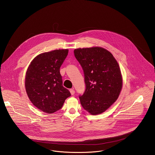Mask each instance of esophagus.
Returning <instances> with one entry per match:
<instances>
[{
	"mask_svg": "<svg viewBox=\"0 0 155 155\" xmlns=\"http://www.w3.org/2000/svg\"><path fill=\"white\" fill-rule=\"evenodd\" d=\"M70 93H71V94L72 95H74V94H75V91H74V89H70Z\"/></svg>",
	"mask_w": 155,
	"mask_h": 155,
	"instance_id": "esophagus-1",
	"label": "esophagus"
}]
</instances>
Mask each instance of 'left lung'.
Returning <instances> with one entry per match:
<instances>
[{
	"instance_id": "obj_1",
	"label": "left lung",
	"mask_w": 155,
	"mask_h": 155,
	"mask_svg": "<svg viewBox=\"0 0 155 155\" xmlns=\"http://www.w3.org/2000/svg\"><path fill=\"white\" fill-rule=\"evenodd\" d=\"M74 53L82 68L86 87L79 96L81 105L92 115L101 114L116 102L122 88L118 63L102 48H79Z\"/></svg>"
}]
</instances>
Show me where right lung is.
Returning <instances> with one entry per match:
<instances>
[{
    "label": "right lung",
    "mask_w": 155,
    "mask_h": 155,
    "mask_svg": "<svg viewBox=\"0 0 155 155\" xmlns=\"http://www.w3.org/2000/svg\"><path fill=\"white\" fill-rule=\"evenodd\" d=\"M68 49L54 50L38 55L25 75V86L28 96L38 109L51 114L60 110L71 96L63 86L60 68L68 54Z\"/></svg>",
    "instance_id": "right-lung-1"
}]
</instances>
